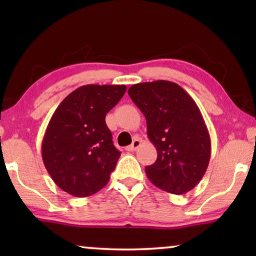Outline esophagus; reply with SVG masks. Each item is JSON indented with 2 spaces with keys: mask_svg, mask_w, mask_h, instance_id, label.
Instances as JSON below:
<instances>
[{
  "mask_svg": "<svg viewBox=\"0 0 256 256\" xmlns=\"http://www.w3.org/2000/svg\"><path fill=\"white\" fill-rule=\"evenodd\" d=\"M141 143H142L141 140H140V138H135L134 141H132V144L128 146L127 148H126V150H127V152H135V150L138 149L140 146H141Z\"/></svg>",
  "mask_w": 256,
  "mask_h": 256,
  "instance_id": "esophagus-1",
  "label": "esophagus"
}]
</instances>
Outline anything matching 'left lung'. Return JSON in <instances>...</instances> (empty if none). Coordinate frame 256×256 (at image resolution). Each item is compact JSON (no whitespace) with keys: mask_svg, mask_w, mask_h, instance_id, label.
<instances>
[{"mask_svg":"<svg viewBox=\"0 0 256 256\" xmlns=\"http://www.w3.org/2000/svg\"><path fill=\"white\" fill-rule=\"evenodd\" d=\"M128 94L146 121L157 160L146 166L149 180L160 190L186 194L206 172L211 138L197 104L176 82L156 80L130 86Z\"/></svg>","mask_w":256,"mask_h":256,"instance_id":"left-lung-1","label":"left lung"}]
</instances>
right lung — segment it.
<instances>
[{
  "mask_svg": "<svg viewBox=\"0 0 256 256\" xmlns=\"http://www.w3.org/2000/svg\"><path fill=\"white\" fill-rule=\"evenodd\" d=\"M124 85H85L54 110L42 142V158L62 190L88 197L106 186L121 152L104 118L126 93Z\"/></svg>",
  "mask_w": 256,
  "mask_h": 256,
  "instance_id": "1",
  "label": "right lung"
}]
</instances>
